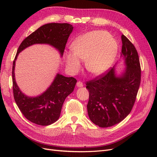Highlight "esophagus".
I'll use <instances>...</instances> for the list:
<instances>
[{"label":"esophagus","instance_id":"obj_1","mask_svg":"<svg viewBox=\"0 0 157 157\" xmlns=\"http://www.w3.org/2000/svg\"><path fill=\"white\" fill-rule=\"evenodd\" d=\"M77 86L78 87H82L83 86V83L81 81H78L77 83Z\"/></svg>","mask_w":157,"mask_h":157}]
</instances>
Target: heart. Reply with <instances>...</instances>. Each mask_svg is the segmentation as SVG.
<instances>
[{
    "mask_svg": "<svg viewBox=\"0 0 157 157\" xmlns=\"http://www.w3.org/2000/svg\"><path fill=\"white\" fill-rule=\"evenodd\" d=\"M72 52H67L65 60L71 72L80 67V61L86 60V67L94 75L104 73L111 67L118 52L116 40L105 31L88 32L78 37L71 44Z\"/></svg>",
    "mask_w": 157,
    "mask_h": 157,
    "instance_id": "heart-1",
    "label": "heart"
}]
</instances>
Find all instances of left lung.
I'll use <instances>...</instances> for the list:
<instances>
[{
  "mask_svg": "<svg viewBox=\"0 0 157 157\" xmlns=\"http://www.w3.org/2000/svg\"><path fill=\"white\" fill-rule=\"evenodd\" d=\"M121 40V57L124 58L127 67L124 73L117 77L115 67H113L86 83L89 92V118L101 128L117 124L129 115L141 82L137 52L124 35H122Z\"/></svg>",
  "mask_w": 157,
  "mask_h": 157,
  "instance_id": "left-lung-1",
  "label": "left lung"
}]
</instances>
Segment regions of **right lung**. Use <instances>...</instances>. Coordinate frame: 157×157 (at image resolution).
Listing matches in <instances>:
<instances>
[{
  "mask_svg": "<svg viewBox=\"0 0 157 157\" xmlns=\"http://www.w3.org/2000/svg\"><path fill=\"white\" fill-rule=\"evenodd\" d=\"M73 27L69 23H51L40 27L22 41L12 66L13 98L17 107L27 120L38 125L48 126L58 121L65 98L72 93L77 80L60 74L40 96L31 98L23 94L15 80V63L18 54L35 44H48L58 49L62 56Z\"/></svg>",
  "mask_w": 157,
  "mask_h": 157,
  "instance_id": "obj_1",
  "label": "right lung"
}]
</instances>
